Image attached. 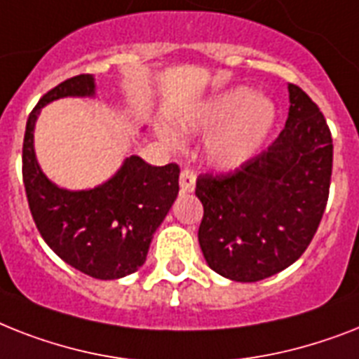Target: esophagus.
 <instances>
[{
    "label": "esophagus",
    "mask_w": 359,
    "mask_h": 359,
    "mask_svg": "<svg viewBox=\"0 0 359 359\" xmlns=\"http://www.w3.org/2000/svg\"><path fill=\"white\" fill-rule=\"evenodd\" d=\"M180 189L189 194L195 189V173L191 170L180 171Z\"/></svg>",
    "instance_id": "1"
}]
</instances>
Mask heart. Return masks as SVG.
Wrapping results in <instances>:
<instances>
[{
  "mask_svg": "<svg viewBox=\"0 0 359 359\" xmlns=\"http://www.w3.org/2000/svg\"><path fill=\"white\" fill-rule=\"evenodd\" d=\"M275 119L269 99L249 86H234L195 104L180 119V127L188 133L210 130L205 142L208 160L221 170H236L262 149ZM162 136L170 145L177 144L170 133Z\"/></svg>",
  "mask_w": 359,
  "mask_h": 359,
  "instance_id": "heart-1",
  "label": "heart"
}]
</instances>
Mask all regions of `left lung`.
Here are the masks:
<instances>
[{
  "label": "left lung",
  "instance_id": "1",
  "mask_svg": "<svg viewBox=\"0 0 359 359\" xmlns=\"http://www.w3.org/2000/svg\"><path fill=\"white\" fill-rule=\"evenodd\" d=\"M280 136L226 175H201L205 208L199 245L217 275L258 282L290 267L310 245L325 214L332 177V134L323 112L290 84Z\"/></svg>",
  "mask_w": 359,
  "mask_h": 359
}]
</instances>
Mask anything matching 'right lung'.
<instances>
[{
  "label": "right lung",
  "instance_id": "add662e5",
  "mask_svg": "<svg viewBox=\"0 0 359 359\" xmlns=\"http://www.w3.org/2000/svg\"><path fill=\"white\" fill-rule=\"evenodd\" d=\"M92 75H77L49 90L29 114L22 173L29 208L43 241L66 264L99 280L138 271L151 240L179 194V165H151L133 154L116 175L92 189L58 188L40 170L34 125L40 110L60 97H94Z\"/></svg>",
  "mask_w": 359,
  "mask_h": 359
}]
</instances>
